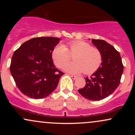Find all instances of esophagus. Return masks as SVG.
<instances>
[{"label": "esophagus", "mask_w": 135, "mask_h": 135, "mask_svg": "<svg viewBox=\"0 0 135 135\" xmlns=\"http://www.w3.org/2000/svg\"><path fill=\"white\" fill-rule=\"evenodd\" d=\"M70 75V77H72L73 79H76L77 78V76H75V75Z\"/></svg>", "instance_id": "obj_1"}]
</instances>
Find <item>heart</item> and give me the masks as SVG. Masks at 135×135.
I'll use <instances>...</instances> for the list:
<instances>
[{"instance_id":"obj_1","label":"heart","mask_w":135,"mask_h":135,"mask_svg":"<svg viewBox=\"0 0 135 135\" xmlns=\"http://www.w3.org/2000/svg\"><path fill=\"white\" fill-rule=\"evenodd\" d=\"M69 49L63 44H59L54 49L52 57L55 65L61 67L74 56V62L66 63L63 69L72 74L84 72L90 74L97 70L102 61L101 52L97 48L91 47L89 43L82 41H75L69 43Z\"/></svg>"}]
</instances>
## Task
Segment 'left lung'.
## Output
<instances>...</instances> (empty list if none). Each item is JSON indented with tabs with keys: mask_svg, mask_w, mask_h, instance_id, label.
Listing matches in <instances>:
<instances>
[{
	"mask_svg": "<svg viewBox=\"0 0 135 135\" xmlns=\"http://www.w3.org/2000/svg\"><path fill=\"white\" fill-rule=\"evenodd\" d=\"M91 42L101 52V66L90 77H86V85L78 91L86 99L96 101L108 97L117 89L124 66L120 54L112 45L100 39Z\"/></svg>",
	"mask_w": 135,
	"mask_h": 135,
	"instance_id": "left-lung-1",
	"label": "left lung"
}]
</instances>
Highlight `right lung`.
Listing matches in <instances>:
<instances>
[{"instance_id": "right-lung-1", "label": "right lung", "mask_w": 135, "mask_h": 135, "mask_svg": "<svg viewBox=\"0 0 135 135\" xmlns=\"http://www.w3.org/2000/svg\"><path fill=\"white\" fill-rule=\"evenodd\" d=\"M61 38H33L21 45L11 59L10 72L23 94L33 99L49 96L64 73L56 68L52 52Z\"/></svg>"}]
</instances>
